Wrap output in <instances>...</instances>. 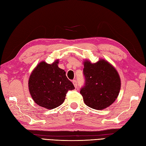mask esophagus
Listing matches in <instances>:
<instances>
[{"mask_svg":"<svg viewBox=\"0 0 146 146\" xmlns=\"http://www.w3.org/2000/svg\"><path fill=\"white\" fill-rule=\"evenodd\" d=\"M72 82H73V85L74 86V87L76 88L77 87V81H76V80H73Z\"/></svg>","mask_w":146,"mask_h":146,"instance_id":"1","label":"esophagus"}]
</instances>
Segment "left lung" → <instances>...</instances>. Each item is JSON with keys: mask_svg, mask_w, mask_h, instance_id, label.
<instances>
[{"mask_svg": "<svg viewBox=\"0 0 146 146\" xmlns=\"http://www.w3.org/2000/svg\"><path fill=\"white\" fill-rule=\"evenodd\" d=\"M83 74L85 83L80 93L86 105L96 110L111 106L121 88L120 78L114 67L103 59L95 63L86 60Z\"/></svg>", "mask_w": 146, "mask_h": 146, "instance_id": "obj_1", "label": "left lung"}]
</instances>
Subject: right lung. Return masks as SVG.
<instances>
[{
	"instance_id": "obj_1",
	"label": "right lung",
	"mask_w": 146,
	"mask_h": 146,
	"mask_svg": "<svg viewBox=\"0 0 146 146\" xmlns=\"http://www.w3.org/2000/svg\"><path fill=\"white\" fill-rule=\"evenodd\" d=\"M58 60L52 64L41 62L33 71L28 81L29 91L37 105L53 109L65 99L67 92L74 89L66 76V72L58 66Z\"/></svg>"
}]
</instances>
